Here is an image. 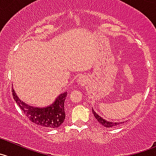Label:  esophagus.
Returning <instances> with one entry per match:
<instances>
[{
	"label": "esophagus",
	"instance_id": "34e87169",
	"mask_svg": "<svg viewBox=\"0 0 156 156\" xmlns=\"http://www.w3.org/2000/svg\"><path fill=\"white\" fill-rule=\"evenodd\" d=\"M77 83H78L79 84L83 85V84H84V83H85V79H84L83 76L79 77V79H78V80H77Z\"/></svg>",
	"mask_w": 156,
	"mask_h": 156
}]
</instances>
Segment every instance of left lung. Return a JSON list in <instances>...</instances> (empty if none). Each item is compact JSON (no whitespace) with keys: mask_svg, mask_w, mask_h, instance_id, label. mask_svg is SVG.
I'll list each match as a JSON object with an SVG mask.
<instances>
[{"mask_svg":"<svg viewBox=\"0 0 156 156\" xmlns=\"http://www.w3.org/2000/svg\"><path fill=\"white\" fill-rule=\"evenodd\" d=\"M92 111H93V115H94L95 118L96 119V120H97V121L99 122V123L101 124L102 126H103L109 128V127H113V126H117L119 124V122H112L106 121V119H103L102 117L99 116V115H98V114L96 113L94 110H93V109H92ZM122 122H121V123H122Z\"/></svg>","mask_w":156,"mask_h":156,"instance_id":"obj_1","label":"left lung"}]
</instances>
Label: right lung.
Here are the masks:
<instances>
[{"label":"right lung","mask_w":156,"mask_h":156,"mask_svg":"<svg viewBox=\"0 0 156 156\" xmlns=\"http://www.w3.org/2000/svg\"><path fill=\"white\" fill-rule=\"evenodd\" d=\"M13 98L27 119L40 126L48 129L58 128L65 119L64 102L67 93H61L54 103L46 107H34L21 101L12 88Z\"/></svg>","instance_id":"obj_1"}]
</instances>
